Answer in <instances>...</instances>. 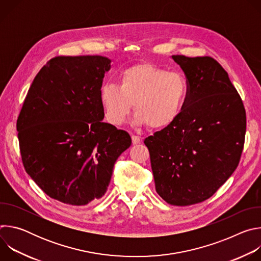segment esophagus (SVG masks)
I'll return each mask as SVG.
<instances>
[{
  "mask_svg": "<svg viewBox=\"0 0 261 261\" xmlns=\"http://www.w3.org/2000/svg\"><path fill=\"white\" fill-rule=\"evenodd\" d=\"M131 138H132V143L133 144H137V143L140 142V137L137 136V135H132Z\"/></svg>",
  "mask_w": 261,
  "mask_h": 261,
  "instance_id": "34e87169",
  "label": "esophagus"
}]
</instances>
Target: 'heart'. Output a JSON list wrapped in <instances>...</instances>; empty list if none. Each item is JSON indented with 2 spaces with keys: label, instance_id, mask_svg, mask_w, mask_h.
Instances as JSON below:
<instances>
[{
  "label": "heart",
  "instance_id": "heart-1",
  "mask_svg": "<svg viewBox=\"0 0 261 261\" xmlns=\"http://www.w3.org/2000/svg\"><path fill=\"white\" fill-rule=\"evenodd\" d=\"M119 86L106 84L100 90L105 117L116 126L125 123L134 104L136 125L164 128L177 119L189 93V83L182 73L152 64L124 70Z\"/></svg>",
  "mask_w": 261,
  "mask_h": 261
}]
</instances>
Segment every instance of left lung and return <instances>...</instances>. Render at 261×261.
Here are the masks:
<instances>
[{
	"mask_svg": "<svg viewBox=\"0 0 261 261\" xmlns=\"http://www.w3.org/2000/svg\"><path fill=\"white\" fill-rule=\"evenodd\" d=\"M172 59L189 93L177 119L144 139L157 193L169 204L208 199L237 169L245 143L246 110L228 73L208 56Z\"/></svg>",
	"mask_w": 261,
	"mask_h": 261,
	"instance_id": "1",
	"label": "left lung"
}]
</instances>
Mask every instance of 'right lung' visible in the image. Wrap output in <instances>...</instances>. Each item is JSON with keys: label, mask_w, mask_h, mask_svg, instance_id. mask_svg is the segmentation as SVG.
<instances>
[{"label": "right lung", "mask_w": 261, "mask_h": 261, "mask_svg": "<svg viewBox=\"0 0 261 261\" xmlns=\"http://www.w3.org/2000/svg\"><path fill=\"white\" fill-rule=\"evenodd\" d=\"M110 60L59 56L35 76L16 122L21 161L50 198L70 205L106 192L130 135L103 123L100 90Z\"/></svg>", "instance_id": "add662e5"}]
</instances>
